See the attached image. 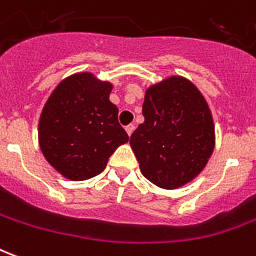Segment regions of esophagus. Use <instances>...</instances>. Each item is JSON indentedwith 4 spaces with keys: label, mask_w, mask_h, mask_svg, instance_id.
Masks as SVG:
<instances>
[{
    "label": "esophagus",
    "mask_w": 256,
    "mask_h": 256,
    "mask_svg": "<svg viewBox=\"0 0 256 256\" xmlns=\"http://www.w3.org/2000/svg\"><path fill=\"white\" fill-rule=\"evenodd\" d=\"M134 130H135V125H134V124H130V125H126V126H125V131H126V134H128L130 136L132 135Z\"/></svg>",
    "instance_id": "obj_1"
}]
</instances>
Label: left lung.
Returning a JSON list of instances; mask_svg holds the SVG:
<instances>
[{"instance_id":"obj_1","label":"left lung","mask_w":256,"mask_h":256,"mask_svg":"<svg viewBox=\"0 0 256 256\" xmlns=\"http://www.w3.org/2000/svg\"><path fill=\"white\" fill-rule=\"evenodd\" d=\"M144 122L130 143L143 176L162 189L190 182L206 166L215 144L210 108L183 77H170L146 90Z\"/></svg>"}]
</instances>
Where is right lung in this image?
<instances>
[{
  "label": "right lung",
  "mask_w": 256,
  "mask_h": 256,
  "mask_svg": "<svg viewBox=\"0 0 256 256\" xmlns=\"http://www.w3.org/2000/svg\"><path fill=\"white\" fill-rule=\"evenodd\" d=\"M110 92V82L78 73L63 80L45 103L38 125L40 148L67 179L99 175L114 150L130 139L118 122V108L108 100Z\"/></svg>",
  "instance_id": "right-lung-1"
}]
</instances>
